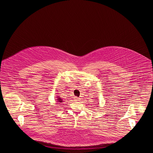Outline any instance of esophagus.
I'll return each instance as SVG.
<instances>
[{
	"label": "esophagus",
	"instance_id": "obj_1",
	"mask_svg": "<svg viewBox=\"0 0 153 153\" xmlns=\"http://www.w3.org/2000/svg\"><path fill=\"white\" fill-rule=\"evenodd\" d=\"M74 100H76V101H78L79 100V98L78 97H74Z\"/></svg>",
	"mask_w": 153,
	"mask_h": 153
}]
</instances>
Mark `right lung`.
Listing matches in <instances>:
<instances>
[{
    "mask_svg": "<svg viewBox=\"0 0 153 153\" xmlns=\"http://www.w3.org/2000/svg\"><path fill=\"white\" fill-rule=\"evenodd\" d=\"M58 102H62V99L60 98V97H59V98H58Z\"/></svg>",
    "mask_w": 153,
    "mask_h": 153,
    "instance_id": "add662e5",
    "label": "right lung"
}]
</instances>
